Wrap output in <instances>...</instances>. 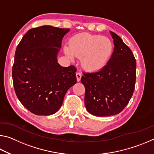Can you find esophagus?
<instances>
[{"mask_svg": "<svg viewBox=\"0 0 154 154\" xmlns=\"http://www.w3.org/2000/svg\"><path fill=\"white\" fill-rule=\"evenodd\" d=\"M76 77H77V82H80L81 78H82V74H81L80 72H77V73H76Z\"/></svg>", "mask_w": 154, "mask_h": 154, "instance_id": "esophagus-1", "label": "esophagus"}]
</instances>
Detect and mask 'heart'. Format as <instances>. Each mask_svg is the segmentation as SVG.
Wrapping results in <instances>:
<instances>
[{
	"label": "heart",
	"instance_id": "b5f03b06",
	"mask_svg": "<svg viewBox=\"0 0 154 154\" xmlns=\"http://www.w3.org/2000/svg\"><path fill=\"white\" fill-rule=\"evenodd\" d=\"M64 52L70 58L73 56L82 58L83 69L94 72L102 69L108 62L113 52V44L109 38L100 35L81 33L70 40L69 48H65Z\"/></svg>",
	"mask_w": 154,
	"mask_h": 154
}]
</instances>
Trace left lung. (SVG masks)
Masks as SVG:
<instances>
[{
    "label": "left lung",
    "instance_id": "obj_1",
    "mask_svg": "<svg viewBox=\"0 0 154 154\" xmlns=\"http://www.w3.org/2000/svg\"><path fill=\"white\" fill-rule=\"evenodd\" d=\"M114 51L100 71L83 72L81 82L84 85L85 108L98 117L118 114L126 107L133 94L137 62L128 46L113 32Z\"/></svg>",
    "mask_w": 154,
    "mask_h": 154
}]
</instances>
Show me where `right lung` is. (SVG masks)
Returning a JSON list of instances; mask_svg holds the SVG:
<instances>
[{
	"label": "right lung",
	"mask_w": 154,
	"mask_h": 154,
	"mask_svg": "<svg viewBox=\"0 0 154 154\" xmlns=\"http://www.w3.org/2000/svg\"><path fill=\"white\" fill-rule=\"evenodd\" d=\"M69 28H33L18 44L12 69L15 94L32 113L49 116L61 107L67 90L77 83L76 67L57 62L62 38Z\"/></svg>",
	"instance_id": "right-lung-1"
}]
</instances>
